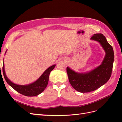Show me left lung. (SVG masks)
<instances>
[{
    "label": "left lung",
    "mask_w": 122,
    "mask_h": 122,
    "mask_svg": "<svg viewBox=\"0 0 122 122\" xmlns=\"http://www.w3.org/2000/svg\"><path fill=\"white\" fill-rule=\"evenodd\" d=\"M91 40L98 42L105 50V56L101 65L92 71L79 73L67 68V73L70 84L75 90L80 93L94 91L108 81L112 75L114 61L112 47L102 34H96Z\"/></svg>",
    "instance_id": "obj_1"
}]
</instances>
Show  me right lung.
I'll use <instances>...</instances> for the list:
<instances>
[{"mask_svg":"<svg viewBox=\"0 0 122 122\" xmlns=\"http://www.w3.org/2000/svg\"><path fill=\"white\" fill-rule=\"evenodd\" d=\"M55 66V65H54L46 70L45 71L40 77V78L35 82L28 85H24V86L14 83L8 79L5 75L4 62H3L2 71L6 81L15 90L26 96L33 97L38 96L42 93L45 89L48 83L50 73L51 71L53 70Z\"/></svg>","mask_w":122,"mask_h":122,"instance_id":"1","label":"right lung"}]
</instances>
